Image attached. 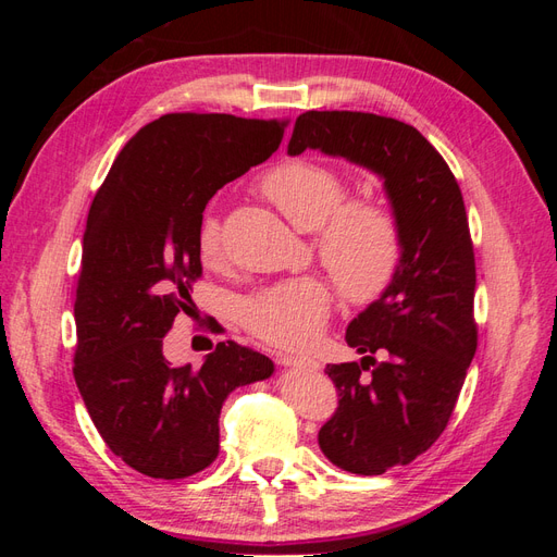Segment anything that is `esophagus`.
<instances>
[{"label": "esophagus", "mask_w": 557, "mask_h": 557, "mask_svg": "<svg viewBox=\"0 0 557 557\" xmlns=\"http://www.w3.org/2000/svg\"><path fill=\"white\" fill-rule=\"evenodd\" d=\"M278 364H283V367H299V369H318L320 367L315 360L295 358V356H281Z\"/></svg>", "instance_id": "esophagus-1"}]
</instances>
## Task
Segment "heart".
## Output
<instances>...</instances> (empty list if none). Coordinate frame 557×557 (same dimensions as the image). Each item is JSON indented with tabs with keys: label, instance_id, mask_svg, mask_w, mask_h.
<instances>
[{
	"label": "heart",
	"instance_id": "1",
	"mask_svg": "<svg viewBox=\"0 0 557 557\" xmlns=\"http://www.w3.org/2000/svg\"><path fill=\"white\" fill-rule=\"evenodd\" d=\"M260 190L295 227L315 232L318 256L346 297L369 301L393 283L401 262V227L385 201L346 199L344 176L313 160L276 164L262 176ZM197 248L207 264L223 258L221 223L211 213L199 225ZM330 301L323 281L297 276L246 295L239 315L258 339L281 348H305L323 332Z\"/></svg>",
	"mask_w": 557,
	"mask_h": 557
}]
</instances>
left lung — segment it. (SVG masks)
Here are the masks:
<instances>
[{
    "label": "left lung",
    "mask_w": 557,
    "mask_h": 557,
    "mask_svg": "<svg viewBox=\"0 0 557 557\" xmlns=\"http://www.w3.org/2000/svg\"><path fill=\"white\" fill-rule=\"evenodd\" d=\"M307 148L383 178L401 227L393 283L346 330L362 360L325 367L339 407L318 432L332 465L379 476L416 460L448 425L479 339L474 246L460 185L416 127L362 111H307L288 156Z\"/></svg>",
    "instance_id": "left-lung-1"
}]
</instances>
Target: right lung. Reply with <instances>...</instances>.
Wrapping results in <instances>:
<instances>
[{
  "instance_id": "add662e5",
  "label": "right lung",
  "mask_w": 557,
  "mask_h": 557,
  "mask_svg": "<svg viewBox=\"0 0 557 557\" xmlns=\"http://www.w3.org/2000/svg\"><path fill=\"white\" fill-rule=\"evenodd\" d=\"M288 121L166 113L113 160L83 234L74 379L97 432L132 469L185 479L221 448L223 401L274 374L262 352L221 342L199 369L162 352L201 276L197 232L209 199L264 162Z\"/></svg>"
}]
</instances>
